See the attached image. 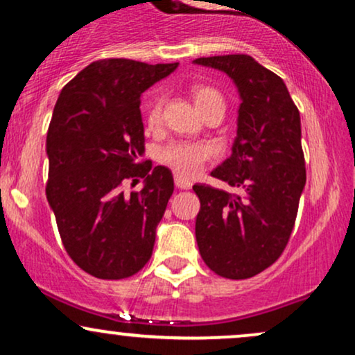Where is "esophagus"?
Returning a JSON list of instances; mask_svg holds the SVG:
<instances>
[{
  "label": "esophagus",
  "instance_id": "1",
  "mask_svg": "<svg viewBox=\"0 0 355 355\" xmlns=\"http://www.w3.org/2000/svg\"><path fill=\"white\" fill-rule=\"evenodd\" d=\"M175 185L182 190H189L191 187V183H190V180H187V178L180 177V175H175Z\"/></svg>",
  "mask_w": 355,
  "mask_h": 355
}]
</instances>
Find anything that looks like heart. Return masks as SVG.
I'll list each match as a JSON object with an SVG mask.
<instances>
[{"mask_svg":"<svg viewBox=\"0 0 355 355\" xmlns=\"http://www.w3.org/2000/svg\"><path fill=\"white\" fill-rule=\"evenodd\" d=\"M191 95H193L195 105L202 115H207L210 112H220L223 115L225 112V100L218 89L200 85V87L193 88ZM162 107H164V96L155 93L145 108V123L148 128H155L160 123ZM158 158L162 164L168 165L178 175L193 177L211 158V148L202 141H172L160 150Z\"/></svg>","mask_w":355,"mask_h":355,"instance_id":"obj_1","label":"heart"}]
</instances>
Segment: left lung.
<instances>
[{
	"mask_svg": "<svg viewBox=\"0 0 355 355\" xmlns=\"http://www.w3.org/2000/svg\"><path fill=\"white\" fill-rule=\"evenodd\" d=\"M195 63L227 73L242 98L232 155L211 172L237 191L193 185L200 198L195 237L210 270L248 279L282 255L294 229L305 187L300 115L284 80L252 56H209Z\"/></svg>",
	"mask_w": 355,
	"mask_h": 355,
	"instance_id": "1",
	"label": "left lung"
}]
</instances>
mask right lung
I'll return each instance as SVG.
<instances>
[{
    "label": "right lung",
    "mask_w": 355,
    "mask_h": 355,
    "mask_svg": "<svg viewBox=\"0 0 355 355\" xmlns=\"http://www.w3.org/2000/svg\"><path fill=\"white\" fill-rule=\"evenodd\" d=\"M178 63L126 58L88 64L61 89L48 126L46 198L64 250L87 274L135 275L152 257L155 232L173 193L166 166L145 152L140 96ZM146 180L140 192L123 185Z\"/></svg>",
    "instance_id": "right-lung-1"
}]
</instances>
